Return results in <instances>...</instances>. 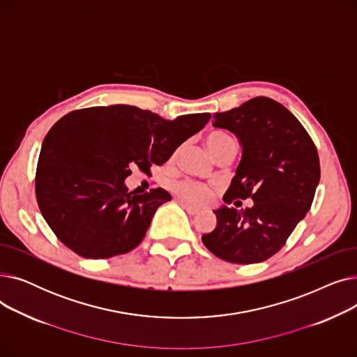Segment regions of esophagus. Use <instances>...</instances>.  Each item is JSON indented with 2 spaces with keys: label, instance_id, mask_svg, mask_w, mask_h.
<instances>
[{
  "label": "esophagus",
  "instance_id": "obj_1",
  "mask_svg": "<svg viewBox=\"0 0 357 357\" xmlns=\"http://www.w3.org/2000/svg\"><path fill=\"white\" fill-rule=\"evenodd\" d=\"M181 205L186 210V213L191 214V215H195V214L199 213V208H198V207H194V205H190V204H186V202H183V201H181Z\"/></svg>",
  "mask_w": 357,
  "mask_h": 357
}]
</instances>
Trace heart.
<instances>
[{"label":"heart","mask_w":357,"mask_h":357,"mask_svg":"<svg viewBox=\"0 0 357 357\" xmlns=\"http://www.w3.org/2000/svg\"><path fill=\"white\" fill-rule=\"evenodd\" d=\"M230 140L233 139L229 137L227 135L211 133L207 136V139H205V143H207V147L211 152V155H214L222 144H226ZM172 191L181 201L190 202V204H204L207 202L213 195L211 190L207 185L197 181H191V179H185L174 183Z\"/></svg>","instance_id":"heart-1"}]
</instances>
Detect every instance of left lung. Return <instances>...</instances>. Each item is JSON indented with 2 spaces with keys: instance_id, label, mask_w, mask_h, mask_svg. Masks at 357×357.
Instances as JSON below:
<instances>
[{
  "instance_id": "left-lung-1",
  "label": "left lung",
  "mask_w": 357,
  "mask_h": 357,
  "mask_svg": "<svg viewBox=\"0 0 357 357\" xmlns=\"http://www.w3.org/2000/svg\"><path fill=\"white\" fill-rule=\"evenodd\" d=\"M213 126L234 133L243 147L241 160L226 204L215 210V229L202 236L213 255L230 264L265 261L284 248L311 208L320 182V159L304 126L268 97H256L237 108L215 112Z\"/></svg>"
}]
</instances>
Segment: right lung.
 <instances>
[{
    "instance_id": "1",
    "label": "right lung",
    "mask_w": 357,
    "mask_h": 357,
    "mask_svg": "<svg viewBox=\"0 0 357 357\" xmlns=\"http://www.w3.org/2000/svg\"><path fill=\"white\" fill-rule=\"evenodd\" d=\"M208 112L165 120L133 105L68 112L46 135L36 171V198L52 231L85 259L137 248L156 210L172 197L162 188L128 192L137 166L149 174L207 124Z\"/></svg>"
}]
</instances>
